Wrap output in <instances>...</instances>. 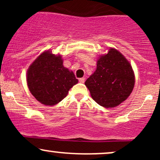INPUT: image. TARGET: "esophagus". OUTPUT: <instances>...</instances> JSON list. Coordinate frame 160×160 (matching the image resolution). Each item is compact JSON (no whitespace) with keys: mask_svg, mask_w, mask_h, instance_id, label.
Here are the masks:
<instances>
[{"mask_svg":"<svg viewBox=\"0 0 160 160\" xmlns=\"http://www.w3.org/2000/svg\"><path fill=\"white\" fill-rule=\"evenodd\" d=\"M79 82H81V83H83V82H85V78H80V79H79Z\"/></svg>","mask_w":160,"mask_h":160,"instance_id":"34e87169","label":"esophagus"}]
</instances>
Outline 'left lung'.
Returning a JSON list of instances; mask_svg holds the SVG:
<instances>
[{"mask_svg":"<svg viewBox=\"0 0 160 160\" xmlns=\"http://www.w3.org/2000/svg\"><path fill=\"white\" fill-rule=\"evenodd\" d=\"M85 85L92 98L99 105L114 108L126 100L135 86V74L131 64L122 53L111 48L98 58L96 70Z\"/></svg>","mask_w":160,"mask_h":160,"instance_id":"left-lung-1","label":"left lung"}]
</instances>
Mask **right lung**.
Returning <instances> with one entry per match:
<instances>
[{
    "mask_svg": "<svg viewBox=\"0 0 160 160\" xmlns=\"http://www.w3.org/2000/svg\"><path fill=\"white\" fill-rule=\"evenodd\" d=\"M26 80L33 96L41 104L49 106L61 102L78 82L73 71L63 66L62 56L49 50L42 52L29 66Z\"/></svg>",
    "mask_w": 160,
    "mask_h": 160,
    "instance_id": "add662e5",
    "label": "right lung"
}]
</instances>
